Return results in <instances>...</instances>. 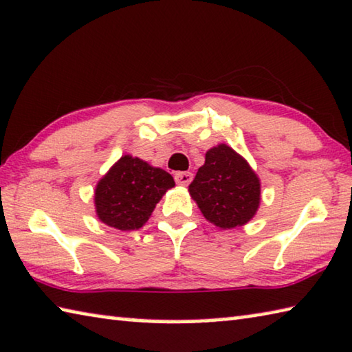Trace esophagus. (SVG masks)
I'll return each mask as SVG.
<instances>
[{"label":"esophagus","instance_id":"34e87169","mask_svg":"<svg viewBox=\"0 0 352 352\" xmlns=\"http://www.w3.org/2000/svg\"><path fill=\"white\" fill-rule=\"evenodd\" d=\"M192 180V174L191 172H177L175 174V182L177 185L180 186H188Z\"/></svg>","mask_w":352,"mask_h":352}]
</instances>
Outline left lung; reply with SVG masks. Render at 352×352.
<instances>
[{
	"label": "left lung",
	"mask_w": 352,
	"mask_h": 352,
	"mask_svg": "<svg viewBox=\"0 0 352 352\" xmlns=\"http://www.w3.org/2000/svg\"><path fill=\"white\" fill-rule=\"evenodd\" d=\"M188 191L205 219L222 230L248 224L261 200L256 172L227 144L206 150L205 163Z\"/></svg>",
	"instance_id": "left-lung-1"
}]
</instances>
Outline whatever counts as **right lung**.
<instances>
[{
    "mask_svg": "<svg viewBox=\"0 0 352 352\" xmlns=\"http://www.w3.org/2000/svg\"><path fill=\"white\" fill-rule=\"evenodd\" d=\"M175 182L169 172L138 156L122 155L100 178L94 205L100 221L122 232L141 228Z\"/></svg>",
    "mask_w": 352,
    "mask_h": 352,
    "instance_id": "right-lung-1",
    "label": "right lung"
}]
</instances>
